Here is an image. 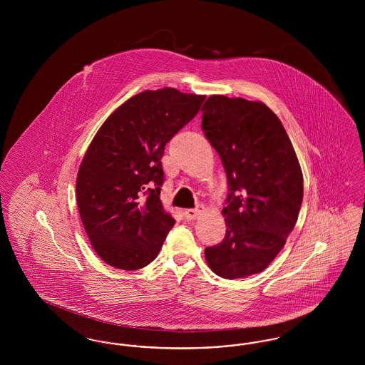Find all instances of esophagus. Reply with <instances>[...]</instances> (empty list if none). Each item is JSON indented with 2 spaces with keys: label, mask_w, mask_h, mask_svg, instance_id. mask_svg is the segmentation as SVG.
I'll return each instance as SVG.
<instances>
[{
  "label": "esophagus",
  "mask_w": 365,
  "mask_h": 365,
  "mask_svg": "<svg viewBox=\"0 0 365 365\" xmlns=\"http://www.w3.org/2000/svg\"><path fill=\"white\" fill-rule=\"evenodd\" d=\"M200 209H186L185 212H183V216H185V219H187V220H194V219H197V216L200 215Z\"/></svg>",
  "instance_id": "1"
}]
</instances>
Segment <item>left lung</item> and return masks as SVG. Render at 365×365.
<instances>
[{"instance_id":"8db88e82","label":"left lung","mask_w":365,"mask_h":365,"mask_svg":"<svg viewBox=\"0 0 365 365\" xmlns=\"http://www.w3.org/2000/svg\"><path fill=\"white\" fill-rule=\"evenodd\" d=\"M201 110L228 185L226 237L205 249V259L222 278H246L274 261L294 228L304 194L301 167L267 105L210 96Z\"/></svg>"}]
</instances>
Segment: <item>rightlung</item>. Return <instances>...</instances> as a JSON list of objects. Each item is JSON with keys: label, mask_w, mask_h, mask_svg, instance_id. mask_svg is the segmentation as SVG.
<instances>
[{"label": "right lung", "mask_w": 365, "mask_h": 365, "mask_svg": "<svg viewBox=\"0 0 365 365\" xmlns=\"http://www.w3.org/2000/svg\"><path fill=\"white\" fill-rule=\"evenodd\" d=\"M205 96L164 87L119 106L79 167L76 201L93 249L106 264L135 271L155 260L175 219L160 201L165 145L198 113Z\"/></svg>", "instance_id": "obj_1"}]
</instances>
